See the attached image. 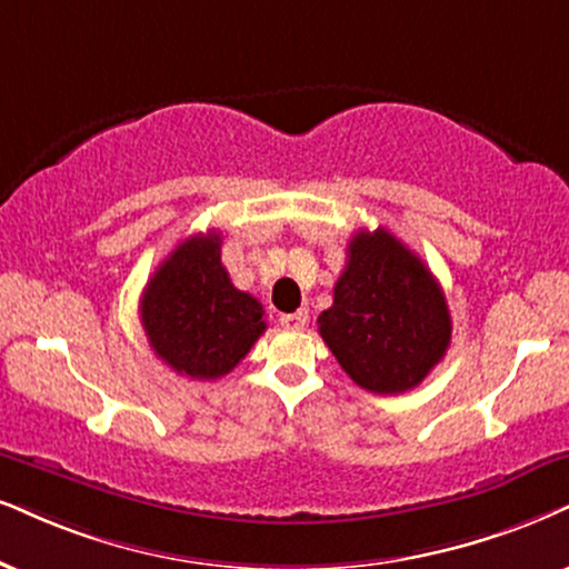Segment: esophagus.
<instances>
[{
	"instance_id": "obj_1",
	"label": "esophagus",
	"mask_w": 569,
	"mask_h": 569,
	"mask_svg": "<svg viewBox=\"0 0 569 569\" xmlns=\"http://www.w3.org/2000/svg\"><path fill=\"white\" fill-rule=\"evenodd\" d=\"M282 327L284 329H292V332H300V329H303L306 325H308V311L306 308H300V311H296V313H284L282 319Z\"/></svg>"
}]
</instances>
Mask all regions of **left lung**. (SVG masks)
<instances>
[{"label":"left lung","instance_id":"left-lung-1","mask_svg":"<svg viewBox=\"0 0 569 569\" xmlns=\"http://www.w3.org/2000/svg\"><path fill=\"white\" fill-rule=\"evenodd\" d=\"M319 335L346 375L377 396L417 388L451 346L443 290L419 256L388 229L348 242L335 300Z\"/></svg>","mask_w":569,"mask_h":569}]
</instances>
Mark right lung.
I'll return each instance as SVG.
<instances>
[{"label": "right lung", "instance_id": "add662e5", "mask_svg": "<svg viewBox=\"0 0 569 569\" xmlns=\"http://www.w3.org/2000/svg\"><path fill=\"white\" fill-rule=\"evenodd\" d=\"M158 359L192 380H219L266 332L263 306L231 284L221 234H194L158 266L139 300Z\"/></svg>", "mask_w": 569, "mask_h": 569}]
</instances>
